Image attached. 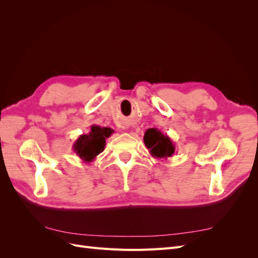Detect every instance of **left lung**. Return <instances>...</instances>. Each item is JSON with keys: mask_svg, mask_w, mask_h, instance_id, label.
<instances>
[{"mask_svg": "<svg viewBox=\"0 0 258 258\" xmlns=\"http://www.w3.org/2000/svg\"><path fill=\"white\" fill-rule=\"evenodd\" d=\"M144 144L155 158L172 157L175 145L167 135H163L157 128L147 129L144 134Z\"/></svg>", "mask_w": 258, "mask_h": 258, "instance_id": "left-lung-1", "label": "left lung"}]
</instances>
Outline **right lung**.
I'll list each match as a JSON object with an SVG mask.
<instances>
[{"instance_id":"right-lung-1","label":"right lung","mask_w":258,"mask_h":258,"mask_svg":"<svg viewBox=\"0 0 258 258\" xmlns=\"http://www.w3.org/2000/svg\"><path fill=\"white\" fill-rule=\"evenodd\" d=\"M114 130L111 128L92 124L89 134L77 138L73 144V150L85 163L92 162L100 153L103 152L105 140L110 138Z\"/></svg>"}]
</instances>
